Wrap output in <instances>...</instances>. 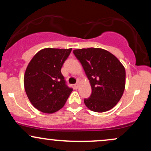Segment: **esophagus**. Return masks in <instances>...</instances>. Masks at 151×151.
Masks as SVG:
<instances>
[{"label": "esophagus", "instance_id": "obj_1", "mask_svg": "<svg viewBox=\"0 0 151 151\" xmlns=\"http://www.w3.org/2000/svg\"><path fill=\"white\" fill-rule=\"evenodd\" d=\"M79 82L77 83V84H74V87H75L76 89L79 88Z\"/></svg>", "mask_w": 151, "mask_h": 151}]
</instances>
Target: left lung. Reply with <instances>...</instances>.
I'll list each match as a JSON object with an SVG mask.
<instances>
[{"instance_id":"obj_1","label":"left lung","mask_w":151,"mask_h":151,"mask_svg":"<svg viewBox=\"0 0 151 151\" xmlns=\"http://www.w3.org/2000/svg\"><path fill=\"white\" fill-rule=\"evenodd\" d=\"M89 80L91 96L84 100L95 112L114 108L122 97L126 86V70L113 54L101 48H83L73 51Z\"/></svg>"}]
</instances>
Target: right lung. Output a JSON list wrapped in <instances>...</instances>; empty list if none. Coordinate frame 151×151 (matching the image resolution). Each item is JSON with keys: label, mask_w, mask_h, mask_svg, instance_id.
Instances as JSON below:
<instances>
[{"label": "right lung", "mask_w": 151, "mask_h": 151, "mask_svg": "<svg viewBox=\"0 0 151 151\" xmlns=\"http://www.w3.org/2000/svg\"><path fill=\"white\" fill-rule=\"evenodd\" d=\"M72 51L45 48L35 55L24 74V87L30 103L40 111L53 114L61 109L72 91L65 84L61 68Z\"/></svg>", "instance_id": "1"}]
</instances>
